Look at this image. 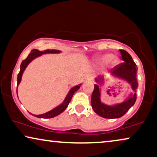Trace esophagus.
Here are the masks:
<instances>
[{"instance_id":"1","label":"esophagus","mask_w":157,"mask_h":157,"mask_svg":"<svg viewBox=\"0 0 157 157\" xmlns=\"http://www.w3.org/2000/svg\"><path fill=\"white\" fill-rule=\"evenodd\" d=\"M85 79H86V80H91V79H93V76L90 74H87L85 75Z\"/></svg>"}]
</instances>
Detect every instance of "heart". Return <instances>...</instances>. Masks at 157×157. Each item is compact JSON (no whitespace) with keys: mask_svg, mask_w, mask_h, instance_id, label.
<instances>
[{"mask_svg":"<svg viewBox=\"0 0 157 157\" xmlns=\"http://www.w3.org/2000/svg\"><path fill=\"white\" fill-rule=\"evenodd\" d=\"M98 60L101 63H107L111 62L112 65H117L120 63V59L117 57L113 56V55L110 53L103 54L99 57Z\"/></svg>","mask_w":157,"mask_h":157,"instance_id":"heart-1","label":"heart"}]
</instances>
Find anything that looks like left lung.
Listing matches in <instances>:
<instances>
[{
  "mask_svg": "<svg viewBox=\"0 0 157 157\" xmlns=\"http://www.w3.org/2000/svg\"><path fill=\"white\" fill-rule=\"evenodd\" d=\"M120 52L124 63L114 67L111 76L127 82L131 86L132 92H129L125 100L122 102L114 105H107L101 101V90L100 87L104 85L106 78L104 75L97 77L94 79L97 84L94 85V90L91 98V105L94 112L103 118L117 119L122 117L134 105L136 100V92L138 87L136 79L137 67L132 56L127 51L120 50Z\"/></svg>",
  "mask_w": 157,
  "mask_h": 157,
  "instance_id": "left-lung-1",
  "label": "left lung"
}]
</instances>
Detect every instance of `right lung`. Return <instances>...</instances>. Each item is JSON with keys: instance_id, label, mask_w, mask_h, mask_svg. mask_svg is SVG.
Masks as SVG:
<instances>
[{"instance_id": "add662e5", "label": "right lung", "mask_w": 157, "mask_h": 157, "mask_svg": "<svg viewBox=\"0 0 157 157\" xmlns=\"http://www.w3.org/2000/svg\"><path fill=\"white\" fill-rule=\"evenodd\" d=\"M61 51L59 50H43V51H40L38 50L33 49L31 50L30 53L28 55L27 58L22 62L21 64V69H20V72L17 75V87H18L19 84L21 83V79H22V76H23V74L24 71H25L26 67H28V65L31 63V62L35 59L37 57H40L43 56V55L45 54H59L61 53ZM82 84H79L78 85H75L74 87H72L71 89L70 90V91L68 92L67 95H66L65 100L62 102L60 105L57 106L56 107H55L54 109H52L49 112H45V113L42 114H33L30 113L32 115L36 117L37 118H43V119H48V118H52L55 117L57 115H59V114H61L62 112H64L66 108L67 107L68 105L70 102V100L73 96V94L75 93V92L78 91L79 89Z\"/></svg>"}]
</instances>
